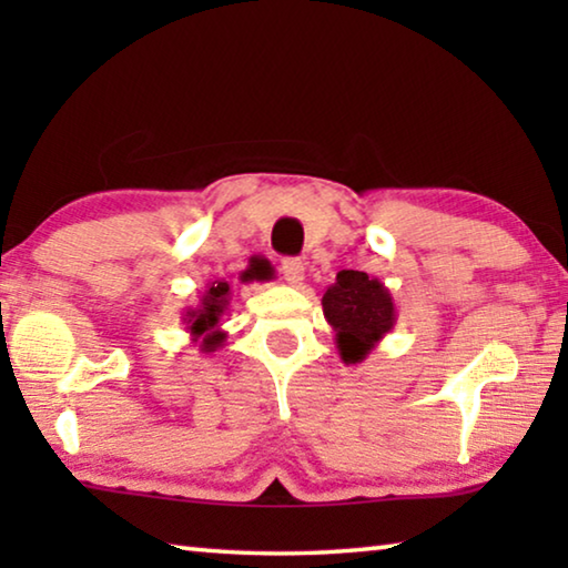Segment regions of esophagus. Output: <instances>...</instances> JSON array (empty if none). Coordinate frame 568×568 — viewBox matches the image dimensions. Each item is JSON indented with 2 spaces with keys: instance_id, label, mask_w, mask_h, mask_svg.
<instances>
[{
  "instance_id": "34e87169",
  "label": "esophagus",
  "mask_w": 568,
  "mask_h": 568,
  "mask_svg": "<svg viewBox=\"0 0 568 568\" xmlns=\"http://www.w3.org/2000/svg\"><path fill=\"white\" fill-rule=\"evenodd\" d=\"M283 277L287 285H301L303 277H305V265L301 261H295V257H287V261H283Z\"/></svg>"
}]
</instances>
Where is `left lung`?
I'll return each mask as SVG.
<instances>
[{"mask_svg": "<svg viewBox=\"0 0 568 568\" xmlns=\"http://www.w3.org/2000/svg\"><path fill=\"white\" fill-rule=\"evenodd\" d=\"M323 315L335 331V348L345 365L368 358L398 321L388 287L361 271L335 275V283L323 293Z\"/></svg>", "mask_w": 568, "mask_h": 568, "instance_id": "obj_1", "label": "left lung"}]
</instances>
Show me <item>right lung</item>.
<instances>
[{
	"label": "right lung",
	"instance_id": "1",
	"mask_svg": "<svg viewBox=\"0 0 568 568\" xmlns=\"http://www.w3.org/2000/svg\"><path fill=\"white\" fill-rule=\"evenodd\" d=\"M230 297H233L230 283L220 277V281L207 283L205 293L200 295V303L195 307H187V313L182 315L190 341L197 343L203 353H215L225 345L227 333L220 328V321L227 311Z\"/></svg>",
	"mask_w": 568,
	"mask_h": 568
}]
</instances>
